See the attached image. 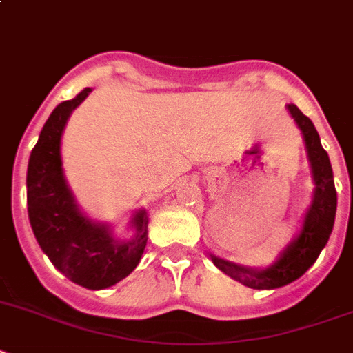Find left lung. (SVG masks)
Here are the masks:
<instances>
[{"mask_svg": "<svg viewBox=\"0 0 353 353\" xmlns=\"http://www.w3.org/2000/svg\"><path fill=\"white\" fill-rule=\"evenodd\" d=\"M287 108L303 133L310 168H312L314 183H316L312 203L305 214L298 238H294L287 249L279 254L276 263L267 269H252V267L238 265L234 261L222 260L218 256H211L212 263L222 272L240 281L241 285L256 288V290L283 287L301 278L312 267L317 256L321 254L323 247L327 245L332 229H334V220H336L337 193L328 153L323 150L319 133L314 128L312 121L307 115H303L296 104H288Z\"/></svg>", "mask_w": 353, "mask_h": 353, "instance_id": "left-lung-1", "label": "left lung"}]
</instances>
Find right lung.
<instances>
[{"mask_svg":"<svg viewBox=\"0 0 353 353\" xmlns=\"http://www.w3.org/2000/svg\"><path fill=\"white\" fill-rule=\"evenodd\" d=\"M92 92L55 108L39 133L28 159L26 205L37 243L54 267L74 283L101 290L133 272L148 243V214L137 211L131 220L135 236L115 240L106 223H97L79 211L63 173L61 137L75 108Z\"/></svg>","mask_w":353,"mask_h":353,"instance_id":"add662e5","label":"right lung"}]
</instances>
